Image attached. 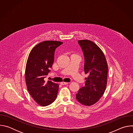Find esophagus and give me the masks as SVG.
<instances>
[{
  "label": "esophagus",
  "instance_id": "obj_1",
  "mask_svg": "<svg viewBox=\"0 0 133 133\" xmlns=\"http://www.w3.org/2000/svg\"><path fill=\"white\" fill-rule=\"evenodd\" d=\"M61 84L62 85H67L68 84V83H66V82H61Z\"/></svg>",
  "mask_w": 133,
  "mask_h": 133
}]
</instances>
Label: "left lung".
<instances>
[{
    "label": "left lung",
    "mask_w": 133,
    "mask_h": 133,
    "mask_svg": "<svg viewBox=\"0 0 133 133\" xmlns=\"http://www.w3.org/2000/svg\"><path fill=\"white\" fill-rule=\"evenodd\" d=\"M78 43L84 56V70L89 76L76 98L82 104L90 106L97 103L105 91L108 66L104 54L96 44L88 40H80Z\"/></svg>",
    "instance_id": "1"
}]
</instances>
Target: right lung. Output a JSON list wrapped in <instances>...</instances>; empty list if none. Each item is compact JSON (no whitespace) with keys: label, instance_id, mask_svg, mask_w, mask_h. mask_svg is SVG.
Wrapping results in <instances>:
<instances>
[{"label":"right lung","instance_id":"1","mask_svg":"<svg viewBox=\"0 0 133 133\" xmlns=\"http://www.w3.org/2000/svg\"><path fill=\"white\" fill-rule=\"evenodd\" d=\"M63 44L48 41L40 43L31 50L27 59L25 79L28 90L34 101L46 106L54 102L57 95L58 85L45 78L50 71L56 49Z\"/></svg>","mask_w":133,"mask_h":133}]
</instances>
